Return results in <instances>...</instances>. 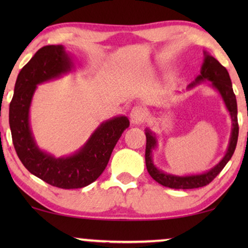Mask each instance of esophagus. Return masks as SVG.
<instances>
[{
  "mask_svg": "<svg viewBox=\"0 0 248 248\" xmlns=\"http://www.w3.org/2000/svg\"><path fill=\"white\" fill-rule=\"evenodd\" d=\"M145 117V110L140 106L132 108L130 113V121L132 124H139Z\"/></svg>",
  "mask_w": 248,
  "mask_h": 248,
  "instance_id": "1",
  "label": "esophagus"
}]
</instances>
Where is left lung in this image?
I'll return each instance as SVG.
<instances>
[{
	"instance_id": "8db88e82",
	"label": "left lung",
	"mask_w": 248,
	"mask_h": 248,
	"mask_svg": "<svg viewBox=\"0 0 248 248\" xmlns=\"http://www.w3.org/2000/svg\"><path fill=\"white\" fill-rule=\"evenodd\" d=\"M204 54V60L201 67V72L195 80L191 84H188L187 89H192L195 86H198L204 81H210V86L218 91L221 96L223 103H225L227 109L229 111L230 118H232V135L227 149L226 155L217 164L215 167H212L210 170L202 172V174L196 175H187V176H178L172 175L169 172H165L155 167L152 160V151L157 148L158 140L155 134L151 130L147 128L145 130V137H147V145H145V166H147L148 172L155 182L161 184L162 186L169 188L176 189H189V188H198L202 186L208 185L211 183L216 176L222 170L223 167L227 165V162L232 157L235 152L237 140H238V120H237V101L236 96L233 93L232 80H230L228 71L225 66H222L215 57L210 55L208 52H203Z\"/></svg>"
}]
</instances>
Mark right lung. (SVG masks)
<instances>
[{
	"label": "right lung",
	"mask_w": 248,
	"mask_h": 248,
	"mask_svg": "<svg viewBox=\"0 0 248 248\" xmlns=\"http://www.w3.org/2000/svg\"><path fill=\"white\" fill-rule=\"evenodd\" d=\"M72 57L63 45L44 46L22 67L10 103L9 123L16 155L23 166L49 185L81 188L96 181L106 168L113 149L130 126L126 116H115L98 126L74 154L56 158L37 145L30 127L29 111L37 86L73 70Z\"/></svg>",
	"instance_id": "obj_1"
}]
</instances>
